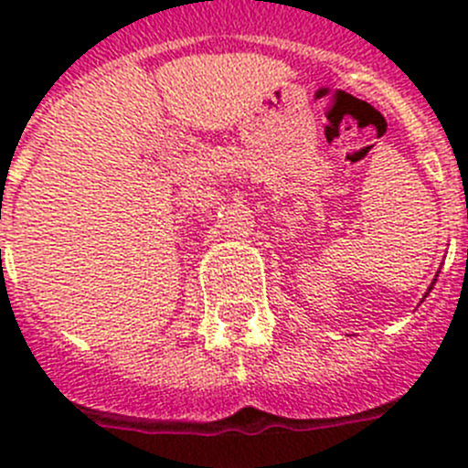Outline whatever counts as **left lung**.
Here are the masks:
<instances>
[{
  "instance_id": "obj_1",
  "label": "left lung",
  "mask_w": 468,
  "mask_h": 468,
  "mask_svg": "<svg viewBox=\"0 0 468 468\" xmlns=\"http://www.w3.org/2000/svg\"><path fill=\"white\" fill-rule=\"evenodd\" d=\"M435 282H437V278H435V281H432V285H435ZM432 285H431V287H428V292H426V296H428V294H431V290H432Z\"/></svg>"
}]
</instances>
